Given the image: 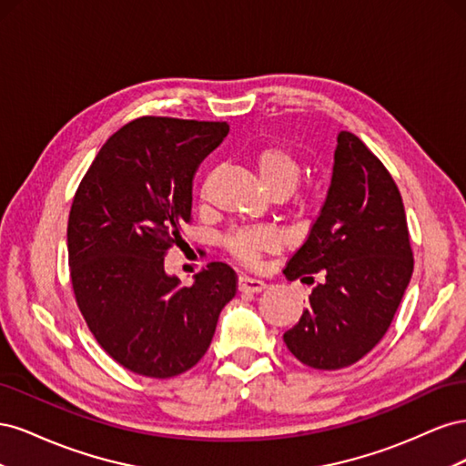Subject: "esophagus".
<instances>
[{
	"instance_id": "34e87169",
	"label": "esophagus",
	"mask_w": 466,
	"mask_h": 466,
	"mask_svg": "<svg viewBox=\"0 0 466 466\" xmlns=\"http://www.w3.org/2000/svg\"><path fill=\"white\" fill-rule=\"evenodd\" d=\"M266 289V284L262 279H255L248 276H241L238 278V291L243 293H260Z\"/></svg>"
}]
</instances>
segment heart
<instances>
[{
    "label": "heart",
    "instance_id": "heart-1",
    "mask_svg": "<svg viewBox=\"0 0 466 466\" xmlns=\"http://www.w3.org/2000/svg\"><path fill=\"white\" fill-rule=\"evenodd\" d=\"M255 167L264 188L274 196L289 194L301 178V163L295 155L279 146H268L255 155ZM313 194H305L299 200L301 206L311 204ZM279 237L268 228H238L225 235L223 245L229 255L247 266H255L264 252L276 248Z\"/></svg>",
    "mask_w": 466,
    "mask_h": 466
}]
</instances>
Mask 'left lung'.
<instances>
[{"mask_svg": "<svg viewBox=\"0 0 466 466\" xmlns=\"http://www.w3.org/2000/svg\"><path fill=\"white\" fill-rule=\"evenodd\" d=\"M402 196L387 167L351 132L338 134L332 182L305 243L284 268L315 281L299 322L284 334L313 370L360 361L389 330L412 278Z\"/></svg>", "mask_w": 466, "mask_h": 466, "instance_id": "1", "label": "left lung"}]
</instances>
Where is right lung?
<instances>
[{"mask_svg":"<svg viewBox=\"0 0 466 466\" xmlns=\"http://www.w3.org/2000/svg\"><path fill=\"white\" fill-rule=\"evenodd\" d=\"M228 122L142 116L124 124L81 178L67 219L79 311L106 354L137 375L168 379L208 351L237 274L209 262L192 286L165 257L192 219V178Z\"/></svg>","mask_w":466,"mask_h":466,"instance_id":"right-lung-1","label":"right lung"}]
</instances>
